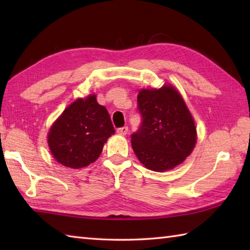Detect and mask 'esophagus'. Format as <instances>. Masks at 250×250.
<instances>
[{
	"label": "esophagus",
	"instance_id": "1",
	"mask_svg": "<svg viewBox=\"0 0 250 250\" xmlns=\"http://www.w3.org/2000/svg\"><path fill=\"white\" fill-rule=\"evenodd\" d=\"M117 133L120 135H125L128 133V126H122V128L117 129Z\"/></svg>",
	"mask_w": 250,
	"mask_h": 250
}]
</instances>
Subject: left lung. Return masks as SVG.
Returning a JSON list of instances; mask_svg holds the SVG:
<instances>
[{"mask_svg": "<svg viewBox=\"0 0 250 250\" xmlns=\"http://www.w3.org/2000/svg\"><path fill=\"white\" fill-rule=\"evenodd\" d=\"M137 109L142 122L131 143L141 163L163 172L184 162L195 145L196 129L177 90L172 86L143 89L137 95Z\"/></svg>", "mask_w": 250, "mask_h": 250, "instance_id": "1", "label": "left lung"}]
</instances>
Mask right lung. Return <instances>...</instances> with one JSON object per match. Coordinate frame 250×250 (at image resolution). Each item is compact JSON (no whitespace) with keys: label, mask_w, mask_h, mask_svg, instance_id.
Here are the masks:
<instances>
[{"label":"right lung","mask_w":250,"mask_h":250,"mask_svg":"<svg viewBox=\"0 0 250 250\" xmlns=\"http://www.w3.org/2000/svg\"><path fill=\"white\" fill-rule=\"evenodd\" d=\"M115 133L110 116L95 95L78 99L63 111L48 133L52 156L62 166L82 168L94 162Z\"/></svg>","instance_id":"obj_1"}]
</instances>
